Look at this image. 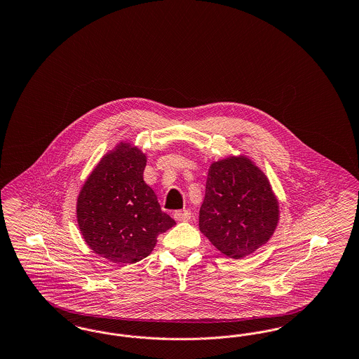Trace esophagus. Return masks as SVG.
<instances>
[{"mask_svg":"<svg viewBox=\"0 0 359 359\" xmlns=\"http://www.w3.org/2000/svg\"><path fill=\"white\" fill-rule=\"evenodd\" d=\"M173 218L179 222H188L191 219V212L188 210H179L173 212Z\"/></svg>","mask_w":359,"mask_h":359,"instance_id":"esophagus-1","label":"esophagus"}]
</instances>
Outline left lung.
<instances>
[{"label": "left lung", "instance_id": "left-lung-1", "mask_svg": "<svg viewBox=\"0 0 359 359\" xmlns=\"http://www.w3.org/2000/svg\"><path fill=\"white\" fill-rule=\"evenodd\" d=\"M278 202L265 173L246 156L211 164L199 229L229 258L252 255L273 236Z\"/></svg>", "mask_w": 359, "mask_h": 359}]
</instances>
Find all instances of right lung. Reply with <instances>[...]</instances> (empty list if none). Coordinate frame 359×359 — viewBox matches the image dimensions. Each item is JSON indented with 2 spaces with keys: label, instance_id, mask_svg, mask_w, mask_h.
<instances>
[{
  "label": "right lung",
  "instance_id": "1",
  "mask_svg": "<svg viewBox=\"0 0 359 359\" xmlns=\"http://www.w3.org/2000/svg\"><path fill=\"white\" fill-rule=\"evenodd\" d=\"M145 165V154L120 142L103 156L78 196L76 219L86 243L120 265L149 256L158 234L176 224L144 182Z\"/></svg>",
  "mask_w": 359,
  "mask_h": 359
}]
</instances>
